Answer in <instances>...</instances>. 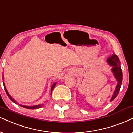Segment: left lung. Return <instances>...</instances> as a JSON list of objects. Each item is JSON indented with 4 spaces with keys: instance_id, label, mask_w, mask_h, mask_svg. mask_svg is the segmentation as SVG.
Returning a JSON list of instances; mask_svg holds the SVG:
<instances>
[{
    "instance_id": "8db88e82",
    "label": "left lung",
    "mask_w": 133,
    "mask_h": 133,
    "mask_svg": "<svg viewBox=\"0 0 133 133\" xmlns=\"http://www.w3.org/2000/svg\"><path fill=\"white\" fill-rule=\"evenodd\" d=\"M106 62L109 65L112 67L111 71L113 73L114 76L117 82V85L115 87V91H114L113 95H112L111 99L110 100V101H112L117 96L119 91H120L123 79L122 70V69H121L120 59L116 55L113 54L111 56L107 58Z\"/></svg>"
}]
</instances>
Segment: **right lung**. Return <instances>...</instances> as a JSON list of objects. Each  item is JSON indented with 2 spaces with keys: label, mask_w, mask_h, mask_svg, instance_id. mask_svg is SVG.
<instances>
[{
  "label": "right lung",
  "mask_w": 133,
  "mask_h": 133,
  "mask_svg": "<svg viewBox=\"0 0 133 133\" xmlns=\"http://www.w3.org/2000/svg\"><path fill=\"white\" fill-rule=\"evenodd\" d=\"M2 76H3V77H2L3 80H4V74H3ZM3 83H4V87L5 90V92H6V95H7V96H8V97H9V98H10V100L11 101H13V102H14V103H15V104H17V102H16V101H15V100L14 99H13V97H11L10 95V94L8 93V91H7V90H6V87H5V85L4 82H3ZM56 83H57V82H55V83H53V85H52V86H51V94H52V91H53V88H55V86H56ZM18 104V105H19L20 106L23 107H24V108H26V109H39V108H41V107L43 106L42 104H39V105H33V106H27V105H21V104Z\"/></svg>",
  "instance_id": "1"
}]
</instances>
